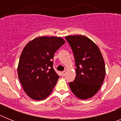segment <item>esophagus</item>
<instances>
[{
  "label": "esophagus",
  "instance_id": "1",
  "mask_svg": "<svg viewBox=\"0 0 121 121\" xmlns=\"http://www.w3.org/2000/svg\"><path fill=\"white\" fill-rule=\"evenodd\" d=\"M66 73V71H63L61 72V75L62 76H65V74Z\"/></svg>",
  "mask_w": 121,
  "mask_h": 121
}]
</instances>
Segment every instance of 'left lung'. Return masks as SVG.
Returning a JSON list of instances; mask_svg holds the SVG:
<instances>
[{"instance_id":"1","label":"left lung","mask_w":121,"mask_h":121,"mask_svg":"<svg viewBox=\"0 0 121 121\" xmlns=\"http://www.w3.org/2000/svg\"><path fill=\"white\" fill-rule=\"evenodd\" d=\"M75 59V79L69 82L74 95L81 99L91 98L100 89L105 75V66L98 46L82 35L65 37Z\"/></svg>"}]
</instances>
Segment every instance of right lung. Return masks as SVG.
I'll list each match as a JSON object with an SVG mask.
<instances>
[{
  "instance_id": "1",
  "label": "right lung",
  "mask_w": 121,
  "mask_h": 121,
  "mask_svg": "<svg viewBox=\"0 0 121 121\" xmlns=\"http://www.w3.org/2000/svg\"><path fill=\"white\" fill-rule=\"evenodd\" d=\"M64 43L62 37L42 36L23 48L18 65V77L25 92L31 99L43 100L52 92L59 78L52 60Z\"/></svg>"
}]
</instances>
